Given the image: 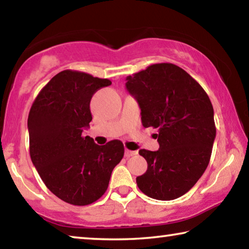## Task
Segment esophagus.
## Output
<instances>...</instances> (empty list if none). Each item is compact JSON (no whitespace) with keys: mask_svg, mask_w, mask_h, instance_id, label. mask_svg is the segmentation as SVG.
Segmentation results:
<instances>
[{"mask_svg":"<svg viewBox=\"0 0 249 249\" xmlns=\"http://www.w3.org/2000/svg\"><path fill=\"white\" fill-rule=\"evenodd\" d=\"M135 155H137V151L125 149V157L126 158H129V157H132V156H135Z\"/></svg>","mask_w":249,"mask_h":249,"instance_id":"obj_1","label":"esophagus"}]
</instances>
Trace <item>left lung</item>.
<instances>
[{"label":"left lung","mask_w":249,"mask_h":249,"mask_svg":"<svg viewBox=\"0 0 249 249\" xmlns=\"http://www.w3.org/2000/svg\"><path fill=\"white\" fill-rule=\"evenodd\" d=\"M137 100L144 127L158 129L157 151L141 149L147 171L136 178L140 190L156 200L183 196L208 167L215 140L212 103L190 74L172 64L151 65L126 78Z\"/></svg>","instance_id":"obj_1"}]
</instances>
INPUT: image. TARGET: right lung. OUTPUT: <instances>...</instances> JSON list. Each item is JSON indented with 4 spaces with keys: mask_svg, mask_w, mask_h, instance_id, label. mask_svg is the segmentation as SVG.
I'll use <instances>...</instances> for the list:
<instances>
[{
    "mask_svg": "<svg viewBox=\"0 0 249 249\" xmlns=\"http://www.w3.org/2000/svg\"><path fill=\"white\" fill-rule=\"evenodd\" d=\"M111 84L107 79L64 70L41 89L29 111L33 165L46 187L67 203L88 205L99 200L124 156L121 141L99 146L83 136L92 121V96Z\"/></svg>",
    "mask_w": 249,
    "mask_h": 249,
    "instance_id": "obj_1",
    "label": "right lung"
}]
</instances>
